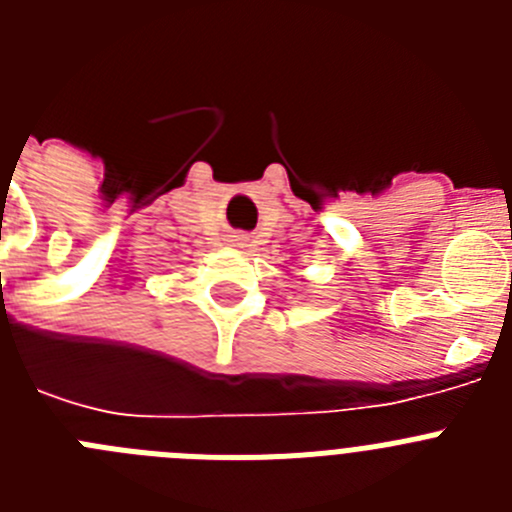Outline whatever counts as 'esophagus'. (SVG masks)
I'll return each instance as SVG.
<instances>
[{
  "label": "esophagus",
  "instance_id": "esophagus-1",
  "mask_svg": "<svg viewBox=\"0 0 512 512\" xmlns=\"http://www.w3.org/2000/svg\"><path fill=\"white\" fill-rule=\"evenodd\" d=\"M233 246H243V235H233Z\"/></svg>",
  "mask_w": 512,
  "mask_h": 512
}]
</instances>
